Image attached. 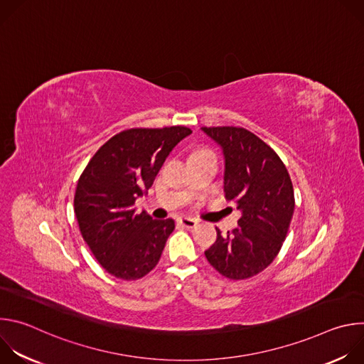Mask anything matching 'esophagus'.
Segmentation results:
<instances>
[{
  "label": "esophagus",
  "mask_w": 364,
  "mask_h": 364,
  "mask_svg": "<svg viewBox=\"0 0 364 364\" xmlns=\"http://www.w3.org/2000/svg\"><path fill=\"white\" fill-rule=\"evenodd\" d=\"M177 223H178L180 226H183V228L191 229V228H194V226L197 225V220H196V219H191V218H180V219L177 220Z\"/></svg>",
  "instance_id": "34e87169"
}]
</instances>
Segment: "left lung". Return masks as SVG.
I'll list each match as a JSON object with an SVG mask.
<instances>
[{
	"label": "left lung",
	"mask_w": 364,
	"mask_h": 364,
	"mask_svg": "<svg viewBox=\"0 0 364 364\" xmlns=\"http://www.w3.org/2000/svg\"><path fill=\"white\" fill-rule=\"evenodd\" d=\"M201 131L223 152L225 197L242 213L228 235L216 228L218 239L204 255L223 277L250 278L274 261L287 237L295 207L292 183L277 152L247 129Z\"/></svg>",
	"instance_id": "obj_1"
}]
</instances>
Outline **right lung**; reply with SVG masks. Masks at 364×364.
Masks as SVG:
<instances>
[{
  "mask_svg": "<svg viewBox=\"0 0 364 364\" xmlns=\"http://www.w3.org/2000/svg\"><path fill=\"white\" fill-rule=\"evenodd\" d=\"M191 129L134 128L103 144L82 173L75 213L96 261L119 279H139L159 264L174 220L136 212L173 148Z\"/></svg>",
  "mask_w": 364,
  "mask_h": 364,
  "instance_id": "1",
  "label": "right lung"
}]
</instances>
